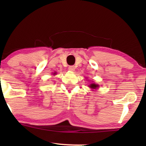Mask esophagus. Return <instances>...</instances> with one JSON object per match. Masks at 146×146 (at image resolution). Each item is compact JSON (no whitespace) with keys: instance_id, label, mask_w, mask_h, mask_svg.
Returning <instances> with one entry per match:
<instances>
[{"instance_id":"esophagus-1","label":"esophagus","mask_w":146,"mask_h":146,"mask_svg":"<svg viewBox=\"0 0 146 146\" xmlns=\"http://www.w3.org/2000/svg\"><path fill=\"white\" fill-rule=\"evenodd\" d=\"M68 70L70 71H74L75 70V67L74 66H70L68 67Z\"/></svg>"}]
</instances>
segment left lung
Returning a JSON list of instances; mask_svg holds the SVG:
<instances>
[{"label": "left lung", "mask_w": 146, "mask_h": 146, "mask_svg": "<svg viewBox=\"0 0 146 146\" xmlns=\"http://www.w3.org/2000/svg\"><path fill=\"white\" fill-rule=\"evenodd\" d=\"M89 87L92 89H97L98 88H99V85H98L96 84H94V83H92L89 85Z\"/></svg>", "instance_id": "left-lung-1"}]
</instances>
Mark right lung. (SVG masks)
I'll use <instances>...</instances> for the list:
<instances>
[{
  "mask_svg": "<svg viewBox=\"0 0 146 146\" xmlns=\"http://www.w3.org/2000/svg\"><path fill=\"white\" fill-rule=\"evenodd\" d=\"M54 74H56V72H54Z\"/></svg>",
  "mask_w": 146,
  "mask_h": 146,
  "instance_id": "add662e5",
  "label": "right lung"
}]
</instances>
